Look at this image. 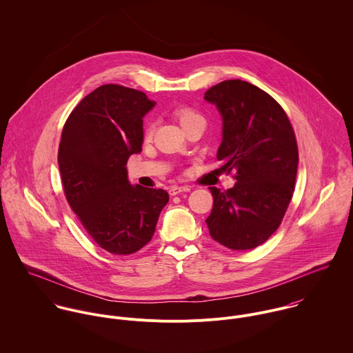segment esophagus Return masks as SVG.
Returning a JSON list of instances; mask_svg holds the SVG:
<instances>
[{
	"mask_svg": "<svg viewBox=\"0 0 353 353\" xmlns=\"http://www.w3.org/2000/svg\"><path fill=\"white\" fill-rule=\"evenodd\" d=\"M186 192H190V188H189V186H171V188L168 189L170 196H178V194L186 193Z\"/></svg>",
	"mask_w": 353,
	"mask_h": 353,
	"instance_id": "obj_1",
	"label": "esophagus"
}]
</instances>
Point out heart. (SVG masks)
Listing matches in <instances>:
<instances>
[{"label":"heart","instance_id":"1","mask_svg":"<svg viewBox=\"0 0 353 353\" xmlns=\"http://www.w3.org/2000/svg\"><path fill=\"white\" fill-rule=\"evenodd\" d=\"M174 114H175L176 119L179 121V123H181V126H182L183 129H185L188 125H190V123H193V122H196V121H203V118H202L199 112H196L194 110L188 108V107L176 108ZM152 132H153V123L148 122L147 126H145V132H144V133H145V137H151Z\"/></svg>","mask_w":353,"mask_h":353}]
</instances>
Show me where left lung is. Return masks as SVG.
Returning a JSON list of instances; mask_svg holds the SVG:
<instances>
[{
    "mask_svg": "<svg viewBox=\"0 0 353 353\" xmlns=\"http://www.w3.org/2000/svg\"><path fill=\"white\" fill-rule=\"evenodd\" d=\"M203 99L223 119L217 160L236 170V183L210 188L213 208L205 220L210 236L231 250H250L279 228L292 200L299 153L291 122L265 91L242 80L209 88Z\"/></svg>",
    "mask_w": 353,
    "mask_h": 353,
    "instance_id": "1",
    "label": "left lung"
}]
</instances>
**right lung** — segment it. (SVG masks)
Segmentation results:
<instances>
[{
  "mask_svg": "<svg viewBox=\"0 0 353 353\" xmlns=\"http://www.w3.org/2000/svg\"><path fill=\"white\" fill-rule=\"evenodd\" d=\"M154 105L141 91L105 84L77 104L62 130L58 165L66 200L111 254L143 249L168 202L165 190L128 179V159L143 150V118Z\"/></svg>",
  "mask_w": 353,
  "mask_h": 353,
  "instance_id": "1",
  "label": "right lung"
}]
</instances>
